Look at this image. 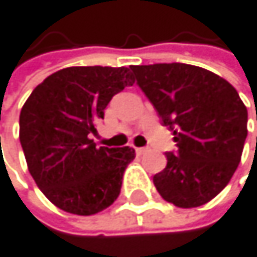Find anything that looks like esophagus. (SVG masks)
Returning a JSON list of instances; mask_svg holds the SVG:
<instances>
[{"mask_svg":"<svg viewBox=\"0 0 257 257\" xmlns=\"http://www.w3.org/2000/svg\"><path fill=\"white\" fill-rule=\"evenodd\" d=\"M148 150H146V148H136V153L139 154V156H142V154H145Z\"/></svg>","mask_w":257,"mask_h":257,"instance_id":"esophagus-1","label":"esophagus"}]
</instances>
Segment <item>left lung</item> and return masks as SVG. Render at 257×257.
Instances as JSON below:
<instances>
[{"mask_svg":"<svg viewBox=\"0 0 257 257\" xmlns=\"http://www.w3.org/2000/svg\"><path fill=\"white\" fill-rule=\"evenodd\" d=\"M130 69L177 146L176 153H166L165 170L153 179L159 194L179 208L205 205L228 185L240 162L248 133L243 101L228 81L199 66Z\"/></svg>","mask_w":257,"mask_h":257,"instance_id":"8db88e82","label":"left lung"}]
</instances>
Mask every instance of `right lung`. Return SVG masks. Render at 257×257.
<instances>
[{
    "mask_svg": "<svg viewBox=\"0 0 257 257\" xmlns=\"http://www.w3.org/2000/svg\"><path fill=\"white\" fill-rule=\"evenodd\" d=\"M133 84L127 67L74 66L49 75L26 100L20 142L29 173L60 210L91 216L118 197L136 151L97 148L91 134L111 98Z\"/></svg>",
    "mask_w": 257,
    "mask_h": 257,
    "instance_id": "obj_1",
    "label": "right lung"
}]
</instances>
